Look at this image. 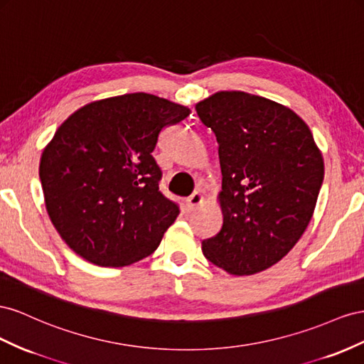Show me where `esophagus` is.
I'll return each instance as SVG.
<instances>
[{
    "label": "esophagus",
    "instance_id": "1",
    "mask_svg": "<svg viewBox=\"0 0 364 364\" xmlns=\"http://www.w3.org/2000/svg\"><path fill=\"white\" fill-rule=\"evenodd\" d=\"M203 201H204V196H203V193L201 192H193L188 200H186V204H188V207L191 210H193V209H196V207H198L200 204H203Z\"/></svg>",
    "mask_w": 364,
    "mask_h": 364
}]
</instances>
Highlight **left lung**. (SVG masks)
Instances as JSON below:
<instances>
[{"label":"left lung","instance_id":"obj_1","mask_svg":"<svg viewBox=\"0 0 364 364\" xmlns=\"http://www.w3.org/2000/svg\"><path fill=\"white\" fill-rule=\"evenodd\" d=\"M220 144V233L203 241L212 264L255 274L297 244L323 183V157L294 111L244 91H220L196 103Z\"/></svg>","mask_w":364,"mask_h":364}]
</instances>
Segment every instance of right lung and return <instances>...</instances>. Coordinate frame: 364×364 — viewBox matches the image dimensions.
<instances>
[{"mask_svg": "<svg viewBox=\"0 0 364 364\" xmlns=\"http://www.w3.org/2000/svg\"><path fill=\"white\" fill-rule=\"evenodd\" d=\"M191 114L146 92L91 102L60 124L43 151L46 207L73 252L100 267L149 256L180 213L160 192L152 157L160 132Z\"/></svg>", "mask_w": 364, "mask_h": 364, "instance_id": "right-lung-1", "label": "right lung"}]
</instances>
